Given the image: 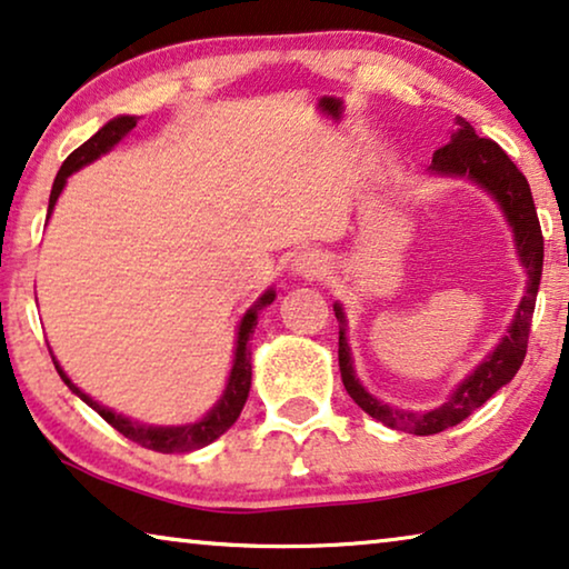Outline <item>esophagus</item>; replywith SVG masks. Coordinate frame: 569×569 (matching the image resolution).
I'll list each match as a JSON object with an SVG mask.
<instances>
[{"mask_svg": "<svg viewBox=\"0 0 569 569\" xmlns=\"http://www.w3.org/2000/svg\"><path fill=\"white\" fill-rule=\"evenodd\" d=\"M291 270L301 278H319L327 273V258L317 250H303L293 258Z\"/></svg>", "mask_w": 569, "mask_h": 569, "instance_id": "obj_1", "label": "esophagus"}]
</instances>
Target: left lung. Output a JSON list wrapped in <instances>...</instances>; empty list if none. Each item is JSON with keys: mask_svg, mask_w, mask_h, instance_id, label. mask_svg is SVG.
I'll return each instance as SVG.
<instances>
[{"mask_svg": "<svg viewBox=\"0 0 569 569\" xmlns=\"http://www.w3.org/2000/svg\"><path fill=\"white\" fill-rule=\"evenodd\" d=\"M431 176L442 178H465L488 191L493 201L501 207L508 227L513 232V248L519 256L521 268L527 270V288L519 301V309L513 313L511 327L501 337L493 350L478 362L470 376H465L455 391L447 396L445 403L427 411H406L388 406L366 391L360 378L355 376L352 350L347 342V317L342 303H335V317L339 321V372L347 393L362 411L372 419L386 423L391 429L409 431V435L429 437L439 435L455 423L470 417L475 409H480L496 391H501L506 383H511L519 372L523 358H527L531 313L537 303L541 266H545V237H541L537 207H533L529 181L523 178L513 160L498 148V142L488 138H478L472 124L462 117H457V130L445 148H439L429 166Z\"/></svg>", "mask_w": 569, "mask_h": 569, "instance_id": "obj_1", "label": "left lung"}]
</instances>
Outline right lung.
I'll list each match as a JSON object with an SVG mask.
<instances>
[{
  "label": "right lung",
  "mask_w": 569,
  "mask_h": 569,
  "mask_svg": "<svg viewBox=\"0 0 569 569\" xmlns=\"http://www.w3.org/2000/svg\"><path fill=\"white\" fill-rule=\"evenodd\" d=\"M138 120L140 117H130V114L114 117V120H109L97 134H91V138L83 142L81 148H76L71 156L63 160L61 171H58L56 181H53V191H50L48 217H50V211H53L58 197H61V191L66 189L68 176L81 171L83 166L94 163L97 158L107 156V152L112 150L117 142L124 140L127 134L132 132V127L138 124ZM273 301H276V291L273 288H268V291L260 293V299L252 303L248 311H244L240 325H237L234 360H232V370H230V378H227L224 391H222V396H219V401L211 406V409L203 413L199 421H191V423H178V427H156V423H142L138 419L124 417V413H117L114 409H109V406L94 401L89 393H83L81 388L66 376V370L58 366L53 350H50V358H53L58 376L63 378V383L68 388H71V393H76L83 403L91 406V409H94L101 419H104L107 423H112V427L120 431V435H124L127 439H132V442H138L148 449H156V452H163V455L193 452V449L207 447L214 442V439L222 437L224 431L237 421V417H240L242 406H244V401H248L250 383H252V362H250V347H248L250 337H252V332H256L258 313L266 307H270Z\"/></svg>",
  "instance_id": "obj_1"
}]
</instances>
